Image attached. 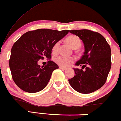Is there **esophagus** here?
Wrapping results in <instances>:
<instances>
[{"mask_svg": "<svg viewBox=\"0 0 121 121\" xmlns=\"http://www.w3.org/2000/svg\"><path fill=\"white\" fill-rule=\"evenodd\" d=\"M59 68H60V69H62V70H66V68L62 67V66H59Z\"/></svg>", "mask_w": 121, "mask_h": 121, "instance_id": "1", "label": "esophagus"}]
</instances>
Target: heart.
Instances as JSON below:
<instances>
[{
  "label": "heart",
  "mask_w": 121,
  "mask_h": 121,
  "mask_svg": "<svg viewBox=\"0 0 121 121\" xmlns=\"http://www.w3.org/2000/svg\"><path fill=\"white\" fill-rule=\"evenodd\" d=\"M66 41L71 45L72 47L74 49H78L81 46V40L80 38L77 36L75 35H70L66 38ZM60 45V42H57L55 44L52 48L53 52L56 53L57 52L59 47ZM74 59L73 57L66 56H59L57 57L55 59V61L57 64L60 65V66H63V67H67L69 66L73 61Z\"/></svg>",
  "instance_id": "1"
}]
</instances>
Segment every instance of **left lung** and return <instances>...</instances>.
<instances>
[{"mask_svg": "<svg viewBox=\"0 0 121 121\" xmlns=\"http://www.w3.org/2000/svg\"><path fill=\"white\" fill-rule=\"evenodd\" d=\"M69 32L79 37L84 43V55L75 65L86 68L85 70L73 68L74 76L68 80L69 84L81 93L94 92L105 84L110 70V47L98 32L88 30H71Z\"/></svg>", "mask_w": 121, "mask_h": 121, "instance_id": "8db88e82", "label": "left lung"}]
</instances>
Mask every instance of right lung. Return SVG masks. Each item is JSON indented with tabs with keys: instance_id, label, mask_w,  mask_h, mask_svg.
Instances as JSON below:
<instances>
[{
	"instance_id": "right-lung-1",
	"label": "right lung",
	"mask_w": 121,
	"mask_h": 121,
	"mask_svg": "<svg viewBox=\"0 0 121 121\" xmlns=\"http://www.w3.org/2000/svg\"><path fill=\"white\" fill-rule=\"evenodd\" d=\"M69 30L39 29L25 33L14 43L11 51L9 68L15 83L28 93L42 91L48 84L53 71L59 68L51 60L45 66L38 64L44 57L51 59L53 45Z\"/></svg>"
}]
</instances>
